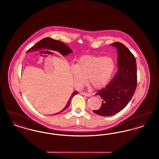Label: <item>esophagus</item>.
<instances>
[{"mask_svg": "<svg viewBox=\"0 0 159 159\" xmlns=\"http://www.w3.org/2000/svg\"><path fill=\"white\" fill-rule=\"evenodd\" d=\"M80 93H81L82 95H83L86 96V97H91V95L90 94V93H86V92H80Z\"/></svg>", "mask_w": 159, "mask_h": 159, "instance_id": "1", "label": "esophagus"}]
</instances>
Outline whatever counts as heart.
<instances>
[{"mask_svg":"<svg viewBox=\"0 0 159 159\" xmlns=\"http://www.w3.org/2000/svg\"><path fill=\"white\" fill-rule=\"evenodd\" d=\"M115 70V62L111 57L88 55L80 57L76 65L70 67L73 81L77 89L89 83L99 89L110 82Z\"/></svg>","mask_w":159,"mask_h":159,"instance_id":"b5f03b06","label":"heart"}]
</instances>
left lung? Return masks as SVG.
<instances>
[{"label": "left lung", "mask_w": 159, "mask_h": 159, "mask_svg": "<svg viewBox=\"0 0 159 159\" xmlns=\"http://www.w3.org/2000/svg\"><path fill=\"white\" fill-rule=\"evenodd\" d=\"M111 45L116 48L118 70L106 88L96 95L102 99L99 110L94 113L102 116H110L121 111L128 105L135 93L137 86L136 59L128 48L120 42Z\"/></svg>", "instance_id": "left-lung-1"}]
</instances>
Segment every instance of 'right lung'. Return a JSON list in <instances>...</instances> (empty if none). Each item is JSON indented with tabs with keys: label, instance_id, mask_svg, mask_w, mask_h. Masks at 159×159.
Here are the masks:
<instances>
[{
	"label": "right lung",
	"instance_id": "add662e5",
	"mask_svg": "<svg viewBox=\"0 0 159 159\" xmlns=\"http://www.w3.org/2000/svg\"><path fill=\"white\" fill-rule=\"evenodd\" d=\"M42 47H45V48H46L48 49H51V50H53V51H58L63 56L67 55L69 53L72 52V51L70 49V48L67 45L64 44L63 42H61L60 40H54L53 39L50 38H46L43 39L42 40H41L40 41L38 42L36 44H35L33 47H31L30 49H29L27 51V52L36 51V50L38 49L39 48H42ZM77 93H78V92H77V91L74 92L71 94V95L69 99L66 107L61 111L57 113L54 114L60 113L61 112L64 111V110H66L69 107V106L70 105L72 98ZM52 115H53V114H52Z\"/></svg>",
	"mask_w": 159,
	"mask_h": 159
}]
</instances>
